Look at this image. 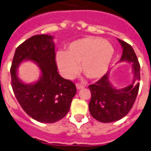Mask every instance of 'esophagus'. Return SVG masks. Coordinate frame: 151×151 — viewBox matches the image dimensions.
<instances>
[{"label": "esophagus", "mask_w": 151, "mask_h": 151, "mask_svg": "<svg viewBox=\"0 0 151 151\" xmlns=\"http://www.w3.org/2000/svg\"><path fill=\"white\" fill-rule=\"evenodd\" d=\"M76 87H77L78 89H82V88H84V84H81V83H77V84H76Z\"/></svg>", "instance_id": "34e87169"}]
</instances>
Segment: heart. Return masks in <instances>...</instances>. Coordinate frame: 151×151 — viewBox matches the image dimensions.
Here are the masks:
<instances>
[{
	"mask_svg": "<svg viewBox=\"0 0 151 151\" xmlns=\"http://www.w3.org/2000/svg\"><path fill=\"white\" fill-rule=\"evenodd\" d=\"M114 55V48L101 38L88 36L67 45L66 51L56 53V61L60 73L71 78L80 70L91 80L101 78L106 73Z\"/></svg>",
	"mask_w": 151,
	"mask_h": 151,
	"instance_id": "1",
	"label": "heart"
}]
</instances>
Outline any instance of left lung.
I'll return each instance as SVG.
<instances>
[{"label": "left lung", "instance_id": "8db88e82", "mask_svg": "<svg viewBox=\"0 0 151 151\" xmlns=\"http://www.w3.org/2000/svg\"><path fill=\"white\" fill-rule=\"evenodd\" d=\"M122 47L120 61L132 63L133 81L122 89L115 88L109 81V73L88 86L91 94L89 111L93 118L99 122H111L121 119L129 113L137 99L140 80V66L133 47L126 42L119 40Z\"/></svg>", "mask_w": 151, "mask_h": 151}]
</instances>
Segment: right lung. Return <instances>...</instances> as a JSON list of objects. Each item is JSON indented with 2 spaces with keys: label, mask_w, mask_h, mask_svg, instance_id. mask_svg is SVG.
<instances>
[{
  "label": "right lung",
  "mask_w": 151,
  "mask_h": 151,
  "mask_svg": "<svg viewBox=\"0 0 151 151\" xmlns=\"http://www.w3.org/2000/svg\"><path fill=\"white\" fill-rule=\"evenodd\" d=\"M24 60L35 63L41 70L40 79L33 84H24L17 77V69ZM11 76L14 96L23 110L35 120L52 123L69 111L77 89L71 81L63 78L57 71L53 36L33 35L18 46Z\"/></svg>",
  "instance_id": "right-lung-1"
}]
</instances>
